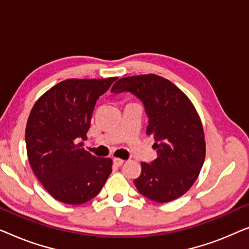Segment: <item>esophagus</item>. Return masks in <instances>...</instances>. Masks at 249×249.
Returning a JSON list of instances; mask_svg holds the SVG:
<instances>
[{
	"mask_svg": "<svg viewBox=\"0 0 249 249\" xmlns=\"http://www.w3.org/2000/svg\"><path fill=\"white\" fill-rule=\"evenodd\" d=\"M113 163H114V164L117 165V166H121V165L124 163V160H122V159L114 158V159H113Z\"/></svg>",
	"mask_w": 249,
	"mask_h": 249,
	"instance_id": "esophagus-1",
	"label": "esophagus"
}]
</instances>
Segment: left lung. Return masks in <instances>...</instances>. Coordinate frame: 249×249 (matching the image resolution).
I'll return each instance as SVG.
<instances>
[{
  "mask_svg": "<svg viewBox=\"0 0 249 249\" xmlns=\"http://www.w3.org/2000/svg\"><path fill=\"white\" fill-rule=\"evenodd\" d=\"M128 90L145 105L146 134L155 139L158 158L142 162L134 183L148 199L168 203L181 197L198 178L206 154L202 121L188 96L175 84L154 73L120 78L111 93Z\"/></svg>",
  "mask_w": 249,
  "mask_h": 249,
  "instance_id": "8db88e82",
  "label": "left lung"
}]
</instances>
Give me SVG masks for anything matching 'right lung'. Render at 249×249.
<instances>
[{"instance_id":"right-lung-1","label":"right lung","mask_w":249,"mask_h":249,"mask_svg":"<svg viewBox=\"0 0 249 249\" xmlns=\"http://www.w3.org/2000/svg\"><path fill=\"white\" fill-rule=\"evenodd\" d=\"M115 80H63L45 91L30 111L25 135L29 164L59 202H88L111 175L112 160L91 155L81 141L87 138L96 101Z\"/></svg>"}]
</instances>
